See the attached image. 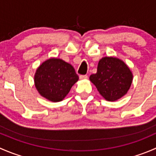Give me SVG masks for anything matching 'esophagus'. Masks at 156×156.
<instances>
[{"label":"esophagus","mask_w":156,"mask_h":156,"mask_svg":"<svg viewBox=\"0 0 156 156\" xmlns=\"http://www.w3.org/2000/svg\"><path fill=\"white\" fill-rule=\"evenodd\" d=\"M79 78H80V79H87V78H88V76L87 75H80L79 76Z\"/></svg>","instance_id":"obj_1"}]
</instances>
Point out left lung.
Returning a JSON list of instances; mask_svg holds the SVG:
<instances>
[{
	"label": "left lung",
	"mask_w": 156,
	"mask_h": 156,
	"mask_svg": "<svg viewBox=\"0 0 156 156\" xmlns=\"http://www.w3.org/2000/svg\"><path fill=\"white\" fill-rule=\"evenodd\" d=\"M90 80L106 100L115 101L127 94L133 75L123 61L104 57L99 61L97 73L92 74Z\"/></svg>",
	"instance_id": "obj_1"
}]
</instances>
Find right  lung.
Returning a JSON list of instances; mask_svg holds the SVG:
<instances>
[{"mask_svg":"<svg viewBox=\"0 0 156 156\" xmlns=\"http://www.w3.org/2000/svg\"><path fill=\"white\" fill-rule=\"evenodd\" d=\"M78 80L75 69L60 59H50L36 71L34 84L41 96L52 102L65 98Z\"/></svg>","mask_w":156,"mask_h":156,"instance_id":"add662e5","label":"right lung"}]
</instances>
